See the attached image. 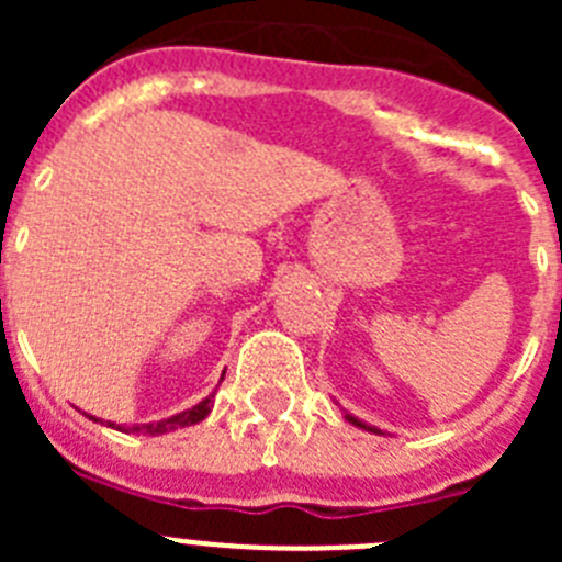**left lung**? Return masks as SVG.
Segmentation results:
<instances>
[{
    "mask_svg": "<svg viewBox=\"0 0 562 562\" xmlns=\"http://www.w3.org/2000/svg\"><path fill=\"white\" fill-rule=\"evenodd\" d=\"M346 419L351 422V425H357V428H362V430H371V434H382V430H376V428H371V425H366V422H360V419H355V416H346Z\"/></svg>",
    "mask_w": 562,
    "mask_h": 562,
    "instance_id": "obj_1",
    "label": "left lung"
}]
</instances>
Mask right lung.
I'll return each instance as SVG.
<instances>
[{"mask_svg":"<svg viewBox=\"0 0 562 562\" xmlns=\"http://www.w3.org/2000/svg\"><path fill=\"white\" fill-rule=\"evenodd\" d=\"M213 408V394L205 396L200 405H193V408L182 411V414L171 416V419H160V422H148V425H132V428H121V425H114V422H106L109 428H117V430H126V434H148V436H160V434H171L177 428H188V425H196V422L205 419ZM92 419V416H89ZM101 422V419H95Z\"/></svg>","mask_w":562,"mask_h":562,"instance_id":"right-lung-1","label":"right lung"}]
</instances>
